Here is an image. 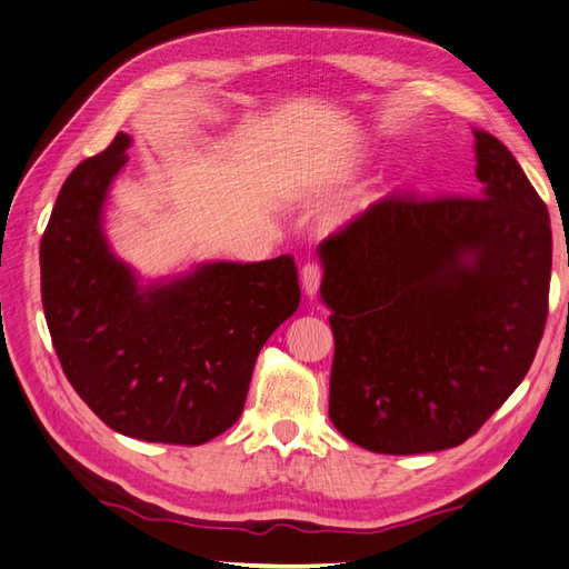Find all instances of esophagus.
<instances>
[{
	"instance_id": "esophagus-1",
	"label": "esophagus",
	"mask_w": 569,
	"mask_h": 569,
	"mask_svg": "<svg viewBox=\"0 0 569 569\" xmlns=\"http://www.w3.org/2000/svg\"><path fill=\"white\" fill-rule=\"evenodd\" d=\"M320 281H322V267L317 261H308L306 267H302V271H300V283H302V290H306L308 298L317 296V288H320Z\"/></svg>"
}]
</instances>
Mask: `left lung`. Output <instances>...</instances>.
<instances>
[{
    "mask_svg": "<svg viewBox=\"0 0 569 569\" xmlns=\"http://www.w3.org/2000/svg\"><path fill=\"white\" fill-rule=\"evenodd\" d=\"M480 196L392 193L320 244L335 335L329 419L412 456L468 441L533 363L548 320V208L475 130Z\"/></svg>",
    "mask_w": 569,
    "mask_h": 569,
    "instance_id": "obj_1",
    "label": "left lung"
}]
</instances>
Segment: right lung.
<instances>
[{
    "label": "right lung",
    "instance_id": "right-lung-1",
    "mask_svg": "<svg viewBox=\"0 0 569 569\" xmlns=\"http://www.w3.org/2000/svg\"><path fill=\"white\" fill-rule=\"evenodd\" d=\"M118 133L64 179L41 240V296L70 386L106 427L201 446L240 419L257 356L300 306L293 257L201 263L138 286L109 249L101 210L128 162Z\"/></svg>",
    "mask_w": 569,
    "mask_h": 569
}]
</instances>
